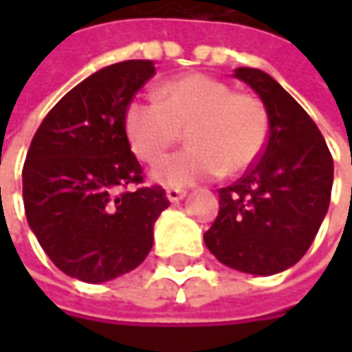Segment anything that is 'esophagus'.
Returning <instances> with one entry per match:
<instances>
[{
    "label": "esophagus",
    "mask_w": 352,
    "mask_h": 352,
    "mask_svg": "<svg viewBox=\"0 0 352 352\" xmlns=\"http://www.w3.org/2000/svg\"><path fill=\"white\" fill-rule=\"evenodd\" d=\"M166 197L170 201H180L186 197V190H180V188H168L166 190Z\"/></svg>",
    "instance_id": "obj_1"
}]
</instances>
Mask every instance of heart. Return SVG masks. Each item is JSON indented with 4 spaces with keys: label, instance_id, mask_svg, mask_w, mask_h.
<instances>
[{
    "label": "heart",
    "instance_id": "obj_1",
    "mask_svg": "<svg viewBox=\"0 0 352 352\" xmlns=\"http://www.w3.org/2000/svg\"><path fill=\"white\" fill-rule=\"evenodd\" d=\"M156 100H133L123 125L133 153L155 164L182 139L190 146L162 160L155 176L170 186L239 174L256 162L268 141V111L263 100L235 91L208 74H188L162 84Z\"/></svg>",
    "mask_w": 352,
    "mask_h": 352
}]
</instances>
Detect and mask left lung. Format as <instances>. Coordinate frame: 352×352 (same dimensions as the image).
Wrapping results in <instances>:
<instances>
[{
	"mask_svg": "<svg viewBox=\"0 0 352 352\" xmlns=\"http://www.w3.org/2000/svg\"><path fill=\"white\" fill-rule=\"evenodd\" d=\"M266 105L268 141L235 184L219 188V213L204 233L219 263L276 274L304 256L318 235L333 186V156L314 119L274 78L236 68Z\"/></svg>",
	"mask_w": 352,
	"mask_h": 352,
	"instance_id": "8db88e82",
	"label": "left lung"
}]
</instances>
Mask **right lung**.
Segmentation results:
<instances>
[{
    "instance_id": "add662e5",
    "label": "right lung",
    "mask_w": 352,
    "mask_h": 352,
    "mask_svg": "<svg viewBox=\"0 0 352 352\" xmlns=\"http://www.w3.org/2000/svg\"><path fill=\"white\" fill-rule=\"evenodd\" d=\"M153 76L151 60H123L86 78L48 111L25 158L29 227L56 268L82 282L137 268L170 206L160 186H144L123 125L125 107Z\"/></svg>"
}]
</instances>
